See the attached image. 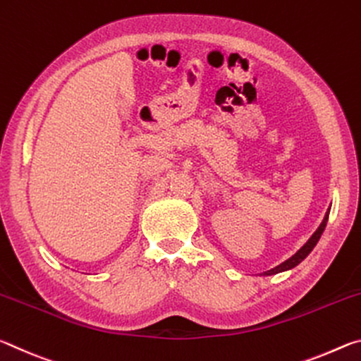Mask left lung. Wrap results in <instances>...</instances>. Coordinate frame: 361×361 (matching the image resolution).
I'll return each instance as SVG.
<instances>
[{"instance_id": "left-lung-1", "label": "left lung", "mask_w": 361, "mask_h": 361, "mask_svg": "<svg viewBox=\"0 0 361 361\" xmlns=\"http://www.w3.org/2000/svg\"><path fill=\"white\" fill-rule=\"evenodd\" d=\"M328 217H329V209L326 211V214H324V219H323V222L320 224V227H318L317 230H315V233L310 236L309 240H307V243L300 247V250L296 252V254H293L291 257L289 259H286L285 262H281L280 265H276V267H274V269H270V270H267V271H264V274H261V275H264V276H270V275H276V274H280V271H286V270H291V269H294L296 267V265H299L300 262L304 261V259L309 256V254L312 252V250H314V247L317 246V243H318V240L322 238V233L324 232V227H326V222H328Z\"/></svg>"}]
</instances>
